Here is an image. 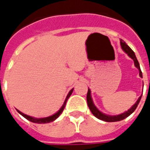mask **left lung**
<instances>
[{
	"instance_id": "8db88e82",
	"label": "left lung",
	"mask_w": 150,
	"mask_h": 150,
	"mask_svg": "<svg viewBox=\"0 0 150 150\" xmlns=\"http://www.w3.org/2000/svg\"><path fill=\"white\" fill-rule=\"evenodd\" d=\"M120 45H121V47H122V49L125 50V52H126L130 58H132L133 59V61H134V64L135 66L138 68L139 72H140V76L142 77V72L141 71V68H140V65H139V62L137 61V59L136 58V55L134 52L132 51V50L129 47L127 44H126L123 40H120ZM141 99H142V96H140L139 99L137 100V101L136 102V104L132 106L130 109L125 112L122 113V114H120V115H118V116H108V115H105L104 113L100 112V111L98 110L97 108H96V106L93 104V102H92V100H91V91L88 89V94H87V101H88V107H89V109L91 112V113L94 115L96 118L98 119L101 120H104V121H106V122H115V121H120V120H122L125 119L126 117H128L129 116H130L131 114H132L135 109L137 107V105H138L139 102L141 100Z\"/></svg>"
}]
</instances>
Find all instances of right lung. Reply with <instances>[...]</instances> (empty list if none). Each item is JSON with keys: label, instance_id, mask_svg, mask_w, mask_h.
Listing matches in <instances>:
<instances>
[{"label": "right lung", "instance_id": "obj_1", "mask_svg": "<svg viewBox=\"0 0 150 150\" xmlns=\"http://www.w3.org/2000/svg\"><path fill=\"white\" fill-rule=\"evenodd\" d=\"M72 91H73V89H71V90L70 91V92L68 93L67 96V98H66L65 102H64V104H63V105H62V107L60 108V110H59L57 113H55L54 115H53V116H49V117H46V118H39V119H37V118H34V117H31V116H27V115H25V114H24V113L21 112H20L19 110H18V112L20 113V114H21V116H24L25 119H27L28 120H30V121H31V122L38 123V124H46V123L52 122V121H54V120L57 119V118H58V117H59V116H60L61 114H62V112H63V110H64V108H65L66 103H67V100H68V98L71 96Z\"/></svg>", "mask_w": 150, "mask_h": 150}]
</instances>
